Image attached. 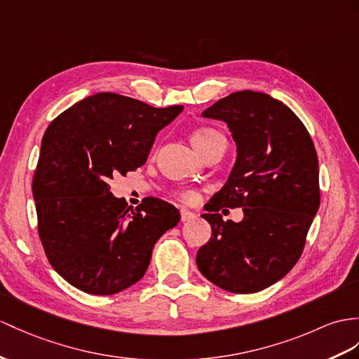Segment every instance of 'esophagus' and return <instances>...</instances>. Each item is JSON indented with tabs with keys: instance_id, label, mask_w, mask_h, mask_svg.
I'll return each mask as SVG.
<instances>
[{
	"instance_id": "34e87169",
	"label": "esophagus",
	"mask_w": 359,
	"mask_h": 359,
	"mask_svg": "<svg viewBox=\"0 0 359 359\" xmlns=\"http://www.w3.org/2000/svg\"><path fill=\"white\" fill-rule=\"evenodd\" d=\"M195 217H196V215H195V213H191V212H189V210H186V208H182V210H181V221H182V222L194 221Z\"/></svg>"
}]
</instances>
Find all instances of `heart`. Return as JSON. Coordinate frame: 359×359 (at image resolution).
<instances>
[{"label":"heart","instance_id":"obj_1","mask_svg":"<svg viewBox=\"0 0 359 359\" xmlns=\"http://www.w3.org/2000/svg\"><path fill=\"white\" fill-rule=\"evenodd\" d=\"M219 135L221 134L217 133V130H215V129H210V128L198 129V130H195L194 134H191V143H194V146L196 147V149H199L201 146L208 143L210 140H213L215 137H219ZM180 198L182 201H187V203H189V201H194L195 199V194H194V191H184V194L180 195Z\"/></svg>","mask_w":359,"mask_h":359}]
</instances>
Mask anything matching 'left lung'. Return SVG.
I'll return each mask as SVG.
<instances>
[{
	"mask_svg": "<svg viewBox=\"0 0 359 359\" xmlns=\"http://www.w3.org/2000/svg\"><path fill=\"white\" fill-rule=\"evenodd\" d=\"M201 116L229 126L236 163L205 205L212 238L198 251V269L225 291H262L297 264L318 212L316 147L302 120L265 93H233ZM222 206H242L244 219L225 223Z\"/></svg>",
	"mask_w": 359,
	"mask_h": 359,
	"instance_id": "8db88e82",
	"label": "left lung"
}]
</instances>
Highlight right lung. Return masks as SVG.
Returning <instances> with one entry per match:
<instances>
[{
    "label": "right lung",
    "instance_id": "right-lung-1",
    "mask_svg": "<svg viewBox=\"0 0 359 359\" xmlns=\"http://www.w3.org/2000/svg\"><path fill=\"white\" fill-rule=\"evenodd\" d=\"M182 109L99 93L47 128L33 178L39 238L51 266L77 290L112 295L133 286L155 242L180 222L178 210L158 198L130 210L109 180L143 165L156 134Z\"/></svg>",
    "mask_w": 359,
    "mask_h": 359
}]
</instances>
